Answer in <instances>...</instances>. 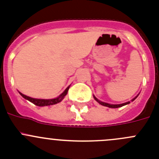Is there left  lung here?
<instances>
[{"mask_svg": "<svg viewBox=\"0 0 159 159\" xmlns=\"http://www.w3.org/2000/svg\"><path fill=\"white\" fill-rule=\"evenodd\" d=\"M138 95L137 96H135L134 98V99H132L131 101H134V99H136V98H137L138 97ZM94 99H95V100L97 101V102H99V104H101V105H102V106H105V107H110V108H118V107H123V106H125V105H127V104H129V103H130V101H129V102H124V103H121V104H110V103H107V102H102V101H99V99H97L96 97L95 96H94Z\"/></svg>", "mask_w": 159, "mask_h": 159, "instance_id": "obj_1", "label": "left lung"}]
</instances>
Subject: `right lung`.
I'll use <instances>...</instances> for the list:
<instances>
[{
  "label": "right lung",
  "mask_w": 159,
  "mask_h": 159,
  "mask_svg": "<svg viewBox=\"0 0 159 159\" xmlns=\"http://www.w3.org/2000/svg\"><path fill=\"white\" fill-rule=\"evenodd\" d=\"M70 86L67 87L65 89L64 92L62 94H60L57 98H55V99H34V98H31V97L27 96V95H24V94L20 93V95H21L23 98H25V99H28L29 101H30L31 102H32L33 104L36 105V106L39 107H43V106H50V105H54L57 104L58 102H60V101H62V99H64V96L67 94V92H68V89H69Z\"/></svg>",
  "instance_id": "add662e5"
}]
</instances>
